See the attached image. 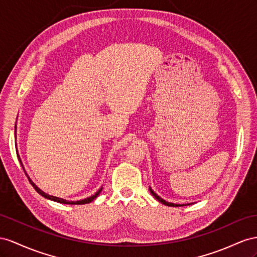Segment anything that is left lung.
Wrapping results in <instances>:
<instances>
[{
	"instance_id": "left-lung-1",
	"label": "left lung",
	"mask_w": 257,
	"mask_h": 257,
	"mask_svg": "<svg viewBox=\"0 0 257 257\" xmlns=\"http://www.w3.org/2000/svg\"><path fill=\"white\" fill-rule=\"evenodd\" d=\"M150 192L152 193V195L155 197V199H156L157 201H160L161 203H163L164 205H167V206H173V207H176V206H186L185 204H181V205H180V204H174V203H169V202H166L165 200H163L162 197H160L159 195H157V194H156V193H155V192L153 191V190L151 189V188H150Z\"/></svg>"
}]
</instances>
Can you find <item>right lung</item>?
<instances>
[{"label":"right lung","mask_w":257,"mask_h":257,"mask_svg":"<svg viewBox=\"0 0 257 257\" xmlns=\"http://www.w3.org/2000/svg\"><path fill=\"white\" fill-rule=\"evenodd\" d=\"M15 129H16V126H15ZM17 156H18L19 163H21V165H22V167H23V169H24V165H23V163H22L21 157H19V155H18V152H17ZM24 172H25V169H24ZM25 174H26V176L28 177L27 173L25 172ZM28 179H29L30 183L32 185V187L35 188V190H36V191H37L39 194H41L43 197H45V199H49V200H51V201L58 202V203H62V204H77V205H79V204H88V203H90V202L93 201L94 199H96L97 195L100 194V193H101V191H102V188H101V189L98 190V191H97L95 194H93V195L90 196V197H87V199H84V200H80V201H66V200H64V199H61V197H56V196H53V195H49L48 193H44L41 189H39V188L35 185V183L30 180L29 177H28Z\"/></svg>","instance_id":"obj_1"}]
</instances>
